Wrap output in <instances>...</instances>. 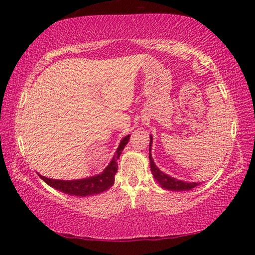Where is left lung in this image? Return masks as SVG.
Instances as JSON below:
<instances>
[{"instance_id":"left-lung-1","label":"left lung","mask_w":255,"mask_h":255,"mask_svg":"<svg viewBox=\"0 0 255 255\" xmlns=\"http://www.w3.org/2000/svg\"><path fill=\"white\" fill-rule=\"evenodd\" d=\"M149 166L150 171H152V174L156 182L161 185L163 189L165 190H171V191H189V190L193 189L197 187L199 183L196 182H187V181H181L175 178H172V176L167 175L164 173L161 170L158 169L155 164L154 159L152 157V154H150V148H152V143H153V137L152 135L149 136Z\"/></svg>"}]
</instances>
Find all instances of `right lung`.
I'll list each match as a JSON object with an SVG mask.
<instances>
[{
    "instance_id": "obj_1",
    "label": "right lung",
    "mask_w": 255,
    "mask_h": 255,
    "mask_svg": "<svg viewBox=\"0 0 255 255\" xmlns=\"http://www.w3.org/2000/svg\"><path fill=\"white\" fill-rule=\"evenodd\" d=\"M129 137H130V135H127L123 138L110 163L108 164V166L101 172V173H99L97 175L77 180L49 179L40 174L39 176L41 180H44L51 188L66 193V195L76 197H88L92 195H99V193L106 191V190L110 189L112 185H114L115 175L118 171L117 161L119 159L120 154H122L125 146L128 144Z\"/></svg>"
}]
</instances>
